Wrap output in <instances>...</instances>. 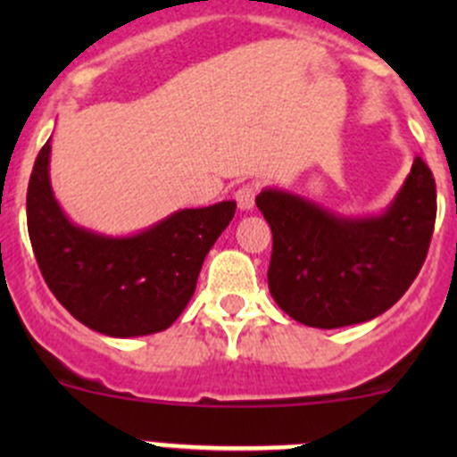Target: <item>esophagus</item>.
Returning a JSON list of instances; mask_svg holds the SVG:
<instances>
[{
	"label": "esophagus",
	"instance_id": "1",
	"mask_svg": "<svg viewBox=\"0 0 457 457\" xmlns=\"http://www.w3.org/2000/svg\"><path fill=\"white\" fill-rule=\"evenodd\" d=\"M256 195H258L256 183H245V186L238 187L237 195H234V196H237V203H238V207H241V210L250 212V210H254Z\"/></svg>",
	"mask_w": 457,
	"mask_h": 457
}]
</instances>
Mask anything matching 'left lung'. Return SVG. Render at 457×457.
Wrapping results in <instances>:
<instances>
[{"label":"left lung","instance_id":"1","mask_svg":"<svg viewBox=\"0 0 457 457\" xmlns=\"http://www.w3.org/2000/svg\"><path fill=\"white\" fill-rule=\"evenodd\" d=\"M271 228L270 294L318 329L371 320L403 298L425 262L436 225V181L416 156L385 214L347 219L280 190H262Z\"/></svg>","mask_w":457,"mask_h":457}]
</instances>
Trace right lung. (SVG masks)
<instances>
[{
    "label": "right lung",
    "instance_id": "right-lung-1",
    "mask_svg": "<svg viewBox=\"0 0 457 457\" xmlns=\"http://www.w3.org/2000/svg\"><path fill=\"white\" fill-rule=\"evenodd\" d=\"M48 161L50 139L35 159L26 216L50 292L77 320L112 338L168 329L190 303L203 261L237 203L179 210L135 237H101L63 214L50 187Z\"/></svg>",
    "mask_w": 457,
    "mask_h": 457
}]
</instances>
